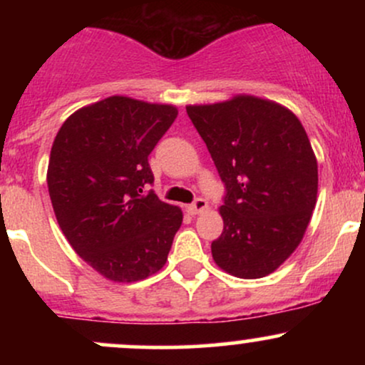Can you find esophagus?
Returning <instances> with one entry per match:
<instances>
[{"mask_svg":"<svg viewBox=\"0 0 365 365\" xmlns=\"http://www.w3.org/2000/svg\"><path fill=\"white\" fill-rule=\"evenodd\" d=\"M207 209V200L202 199V197H199V199H195L194 202L188 206V212L190 215H200V212H204Z\"/></svg>","mask_w":365,"mask_h":365,"instance_id":"34e87169","label":"esophagus"}]
</instances>
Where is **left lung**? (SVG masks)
<instances>
[{"label":"left lung","instance_id":"obj_1","mask_svg":"<svg viewBox=\"0 0 365 365\" xmlns=\"http://www.w3.org/2000/svg\"><path fill=\"white\" fill-rule=\"evenodd\" d=\"M226 185L212 259L244 279L271 274L302 242L317 200V159L288 108L249 94L188 104Z\"/></svg>","mask_w":365,"mask_h":365}]
</instances>
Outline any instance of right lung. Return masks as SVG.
<instances>
[{
    "mask_svg": "<svg viewBox=\"0 0 365 365\" xmlns=\"http://www.w3.org/2000/svg\"><path fill=\"white\" fill-rule=\"evenodd\" d=\"M177 115L173 104L110 96L70 115L54 137V216L75 252L111 282L158 273L182 226V209L145 192L150 150Z\"/></svg>",
    "mask_w": 365,
    "mask_h": 365,
    "instance_id": "1",
    "label": "right lung"
}]
</instances>
